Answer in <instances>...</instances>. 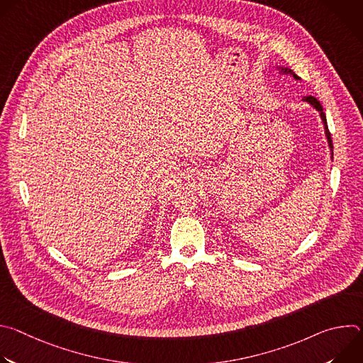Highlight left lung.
<instances>
[{"label":"left lung","mask_w":363,"mask_h":363,"mask_svg":"<svg viewBox=\"0 0 363 363\" xmlns=\"http://www.w3.org/2000/svg\"><path fill=\"white\" fill-rule=\"evenodd\" d=\"M280 69V72L281 73H286V74H291L296 80H298L300 77L293 72V70H290V69H287V67H279ZM303 100L304 101H307V103H310V105H312L319 113H320V118H322V121H323V126H325V133H326V138H328V143H329V147H330V152H332V155H333V145H332V138H330V132H329V128H328V121H326V116H325V113H323V108H322V105H320V101L316 99V97H313V96H306V97H303Z\"/></svg>","instance_id":"1"}]
</instances>
